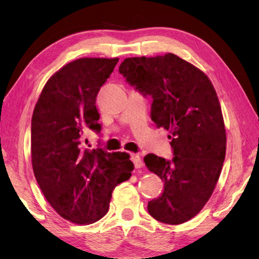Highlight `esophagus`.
<instances>
[{
    "label": "esophagus",
    "mask_w": 259,
    "mask_h": 259,
    "mask_svg": "<svg viewBox=\"0 0 259 259\" xmlns=\"http://www.w3.org/2000/svg\"><path fill=\"white\" fill-rule=\"evenodd\" d=\"M131 161L134 162V164H135V166L136 168H142V166L144 165V163H143V160H142V157H140L138 154H135V153H131Z\"/></svg>",
    "instance_id": "obj_1"
}]
</instances>
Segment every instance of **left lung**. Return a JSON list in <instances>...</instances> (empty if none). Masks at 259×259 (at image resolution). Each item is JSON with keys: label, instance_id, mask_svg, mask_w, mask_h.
<instances>
[{"label": "left lung", "instance_id": "1", "mask_svg": "<svg viewBox=\"0 0 259 259\" xmlns=\"http://www.w3.org/2000/svg\"><path fill=\"white\" fill-rule=\"evenodd\" d=\"M119 72L144 97L151 96L152 120L171 139V160L144 157L147 169L164 183L163 193L148 202V212L164 224L190 221L211 196L225 160L216 90L203 72L172 54L125 58Z\"/></svg>", "mask_w": 259, "mask_h": 259}]
</instances>
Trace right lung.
Masks as SVG:
<instances>
[{"label": "right lung", "instance_id": "right-lung-1", "mask_svg": "<svg viewBox=\"0 0 259 259\" xmlns=\"http://www.w3.org/2000/svg\"><path fill=\"white\" fill-rule=\"evenodd\" d=\"M117 58H81L54 74L43 88L32 116L35 178L61 217L91 224L108 211L112 192L128 181L134 163L126 153L91 150L87 129L99 134L96 98Z\"/></svg>", "mask_w": 259, "mask_h": 259}]
</instances>
